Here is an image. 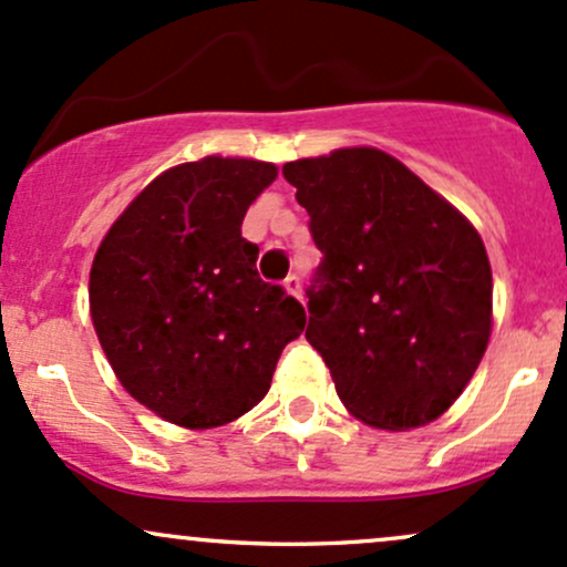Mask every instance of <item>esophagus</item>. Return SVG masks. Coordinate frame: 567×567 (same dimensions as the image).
<instances>
[{"instance_id":"1","label":"esophagus","mask_w":567,"mask_h":567,"mask_svg":"<svg viewBox=\"0 0 567 567\" xmlns=\"http://www.w3.org/2000/svg\"><path fill=\"white\" fill-rule=\"evenodd\" d=\"M285 290H288L290 296H293V298H298V301H301V279H298L296 274H290V277L285 279Z\"/></svg>"}]
</instances>
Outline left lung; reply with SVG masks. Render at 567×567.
I'll list each match as a JSON object with an SVG mask.
<instances>
[{
  "mask_svg": "<svg viewBox=\"0 0 567 567\" xmlns=\"http://www.w3.org/2000/svg\"><path fill=\"white\" fill-rule=\"evenodd\" d=\"M282 174L322 252L307 290V341L341 403L382 431L427 425L487 350L493 271L482 236L374 147L290 161Z\"/></svg>",
  "mask_w": 567,
  "mask_h": 567,
  "instance_id": "8db88e82",
  "label": "left lung"
}]
</instances>
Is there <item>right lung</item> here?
I'll return each mask as SVG.
<instances>
[{
    "label": "right lung",
    "instance_id": "1",
    "mask_svg": "<svg viewBox=\"0 0 567 567\" xmlns=\"http://www.w3.org/2000/svg\"><path fill=\"white\" fill-rule=\"evenodd\" d=\"M277 166L179 164L112 223L91 269V320L123 388L174 425L204 431L250 412L271 388L303 307L260 279L247 207Z\"/></svg>",
    "mask_w": 567,
    "mask_h": 567
}]
</instances>
